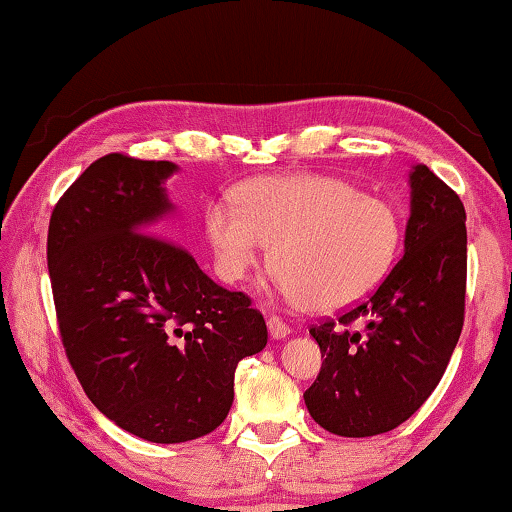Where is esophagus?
Returning a JSON list of instances; mask_svg holds the SVG:
<instances>
[{"label":"esophagus","instance_id":"34e87169","mask_svg":"<svg viewBox=\"0 0 512 512\" xmlns=\"http://www.w3.org/2000/svg\"><path fill=\"white\" fill-rule=\"evenodd\" d=\"M266 325H268V332H271L273 339H287V336L291 334V327L284 323L280 316H275V314L268 316Z\"/></svg>","mask_w":512,"mask_h":512}]
</instances>
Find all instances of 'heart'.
<instances>
[{"label": "heart", "instance_id": "heart-1", "mask_svg": "<svg viewBox=\"0 0 512 512\" xmlns=\"http://www.w3.org/2000/svg\"><path fill=\"white\" fill-rule=\"evenodd\" d=\"M205 232L225 282L246 280L273 244L275 291L339 311L384 282L402 244V216L348 180L273 176L237 187L235 203L214 201Z\"/></svg>", "mask_w": 512, "mask_h": 512}]
</instances>
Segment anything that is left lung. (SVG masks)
<instances>
[{"mask_svg": "<svg viewBox=\"0 0 512 512\" xmlns=\"http://www.w3.org/2000/svg\"><path fill=\"white\" fill-rule=\"evenodd\" d=\"M409 185L404 257L366 302L309 329L325 361L305 404L336 436H377L409 420L445 375L461 336L465 207L427 164H415Z\"/></svg>", "mask_w": 512, "mask_h": 512, "instance_id": "obj_1", "label": "left lung"}]
</instances>
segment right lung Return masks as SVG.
Returning <instances> with one entry per match:
<instances>
[{"mask_svg":"<svg viewBox=\"0 0 512 512\" xmlns=\"http://www.w3.org/2000/svg\"><path fill=\"white\" fill-rule=\"evenodd\" d=\"M178 167L108 153L60 196L47 266L58 329L85 395L128 433L187 443L235 400L237 363L266 348L250 298L210 280L171 235Z\"/></svg>","mask_w":512,"mask_h":512,"instance_id":"right-lung-1","label":"right lung"}]
</instances>
